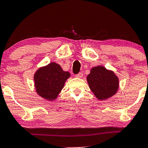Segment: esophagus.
Masks as SVG:
<instances>
[{
	"label": "esophagus",
	"mask_w": 148,
	"mask_h": 148,
	"mask_svg": "<svg viewBox=\"0 0 148 148\" xmlns=\"http://www.w3.org/2000/svg\"><path fill=\"white\" fill-rule=\"evenodd\" d=\"M82 76H83V74L82 73H79V74L76 75V78H82Z\"/></svg>",
	"instance_id": "34e87169"
}]
</instances>
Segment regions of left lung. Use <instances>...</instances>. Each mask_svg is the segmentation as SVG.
Listing matches in <instances>:
<instances>
[{
	"instance_id": "8db88e82",
	"label": "left lung",
	"mask_w": 148,
	"mask_h": 148,
	"mask_svg": "<svg viewBox=\"0 0 148 148\" xmlns=\"http://www.w3.org/2000/svg\"><path fill=\"white\" fill-rule=\"evenodd\" d=\"M87 82L92 93L97 99L106 100L117 93L119 88V79L111 70L103 66L93 67L87 76Z\"/></svg>"
}]
</instances>
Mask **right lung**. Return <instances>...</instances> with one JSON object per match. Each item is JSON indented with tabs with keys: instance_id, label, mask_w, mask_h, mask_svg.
<instances>
[{
	"instance_id": "add662e5",
	"label": "right lung",
	"mask_w": 148,
	"mask_h": 148,
	"mask_svg": "<svg viewBox=\"0 0 148 148\" xmlns=\"http://www.w3.org/2000/svg\"><path fill=\"white\" fill-rule=\"evenodd\" d=\"M70 77L69 72L64 71L55 62L39 68L34 75V87L36 93L49 101L57 99L64 84Z\"/></svg>"
}]
</instances>
